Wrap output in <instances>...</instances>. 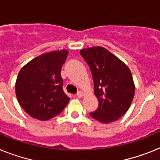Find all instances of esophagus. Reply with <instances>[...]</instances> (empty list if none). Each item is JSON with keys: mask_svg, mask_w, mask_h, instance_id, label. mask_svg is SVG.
Segmentation results:
<instances>
[{"mask_svg": "<svg viewBox=\"0 0 160 160\" xmlns=\"http://www.w3.org/2000/svg\"><path fill=\"white\" fill-rule=\"evenodd\" d=\"M76 96H77L78 98H82V97L84 96V92H81V91H79V92L76 93Z\"/></svg>", "mask_w": 160, "mask_h": 160, "instance_id": "34e87169", "label": "esophagus"}]
</instances>
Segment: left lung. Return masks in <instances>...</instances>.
Instances as JSON below:
<instances>
[{
	"instance_id": "1",
	"label": "left lung",
	"mask_w": 160,
	"mask_h": 160,
	"mask_svg": "<svg viewBox=\"0 0 160 160\" xmlns=\"http://www.w3.org/2000/svg\"><path fill=\"white\" fill-rule=\"evenodd\" d=\"M90 68L98 107L90 116L102 123L115 121L128 111L135 86L129 68L102 47L80 50Z\"/></svg>"
}]
</instances>
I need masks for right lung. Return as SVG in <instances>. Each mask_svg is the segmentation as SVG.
I'll return each instance as SVG.
<instances>
[{"label":"right lung","instance_id":"obj_1","mask_svg":"<svg viewBox=\"0 0 160 160\" xmlns=\"http://www.w3.org/2000/svg\"><path fill=\"white\" fill-rule=\"evenodd\" d=\"M68 50L50 52L24 66L16 80L15 92L19 105L32 117L48 120L60 114L70 98L63 91L61 69Z\"/></svg>","mask_w":160,"mask_h":160}]
</instances>
